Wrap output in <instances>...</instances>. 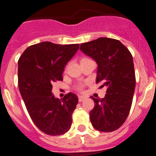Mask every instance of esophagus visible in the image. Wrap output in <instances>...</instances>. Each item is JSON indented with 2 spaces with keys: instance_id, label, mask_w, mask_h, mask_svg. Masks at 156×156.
I'll return each instance as SVG.
<instances>
[{
  "instance_id": "1",
  "label": "esophagus",
  "mask_w": 156,
  "mask_h": 156,
  "mask_svg": "<svg viewBox=\"0 0 156 156\" xmlns=\"http://www.w3.org/2000/svg\"><path fill=\"white\" fill-rule=\"evenodd\" d=\"M85 99H86V98L83 97V96H79V97H78V100H79L80 102H82V101H83Z\"/></svg>"
}]
</instances>
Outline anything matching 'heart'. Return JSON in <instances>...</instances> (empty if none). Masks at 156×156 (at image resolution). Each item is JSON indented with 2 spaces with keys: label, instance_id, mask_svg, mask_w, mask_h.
I'll return each instance as SVG.
<instances>
[{
  "label": "heart",
  "instance_id": "heart-1",
  "mask_svg": "<svg viewBox=\"0 0 156 156\" xmlns=\"http://www.w3.org/2000/svg\"><path fill=\"white\" fill-rule=\"evenodd\" d=\"M87 60H90V58L87 57H83L81 58V62H84V61H87ZM83 87H84V84H83V83H80V84H78L76 86L75 89L77 90V91H81V90L83 89Z\"/></svg>",
  "mask_w": 156,
  "mask_h": 156
}]
</instances>
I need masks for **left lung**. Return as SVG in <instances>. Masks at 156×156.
Segmentation results:
<instances>
[{"label":"left lung","instance_id":"8db88e82","mask_svg":"<svg viewBox=\"0 0 156 156\" xmlns=\"http://www.w3.org/2000/svg\"><path fill=\"white\" fill-rule=\"evenodd\" d=\"M80 49L97 62L96 83L107 87L104 98L90 97L94 101L92 126L99 131H114L124 123L133 101L136 78L131 53L119 41L107 37L81 44Z\"/></svg>","mask_w":156,"mask_h":156}]
</instances>
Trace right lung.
<instances>
[{"label":"right lung","mask_w":156,"mask_h":156,"mask_svg":"<svg viewBox=\"0 0 156 156\" xmlns=\"http://www.w3.org/2000/svg\"><path fill=\"white\" fill-rule=\"evenodd\" d=\"M79 46L44 41L27 48L18 62L19 91L25 105L34 124L48 135H62L71 127L76 95L69 93L59 100L51 90L53 83L62 80L65 66Z\"/></svg>","instance_id":"add662e5"}]
</instances>
